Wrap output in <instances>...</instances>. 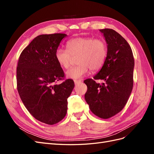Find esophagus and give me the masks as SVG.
<instances>
[{"instance_id": "obj_1", "label": "esophagus", "mask_w": 154, "mask_h": 154, "mask_svg": "<svg viewBox=\"0 0 154 154\" xmlns=\"http://www.w3.org/2000/svg\"><path fill=\"white\" fill-rule=\"evenodd\" d=\"M74 83H75V85H77V84H78V83L82 82L81 80H74Z\"/></svg>"}]
</instances>
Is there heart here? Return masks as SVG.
<instances>
[{"mask_svg":"<svg viewBox=\"0 0 154 154\" xmlns=\"http://www.w3.org/2000/svg\"><path fill=\"white\" fill-rule=\"evenodd\" d=\"M66 49H58L55 51V59L59 66L67 69L71 66L72 58L78 57L76 67H71L66 72L68 78L80 79L89 71H99L105 62L107 48L105 42L92 37H78L69 40L66 44Z\"/></svg>","mask_w":154,"mask_h":154,"instance_id":"heart-1","label":"heart"}]
</instances>
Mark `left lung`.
<instances>
[{
  "label": "left lung",
  "mask_w": 154,
  "mask_h": 154,
  "mask_svg": "<svg viewBox=\"0 0 154 154\" xmlns=\"http://www.w3.org/2000/svg\"><path fill=\"white\" fill-rule=\"evenodd\" d=\"M107 44L105 62L94 79L84 82L87 86L85 99L93 114L108 119L124 108L133 88L134 59L130 45L112 29L100 30ZM104 82L100 85L96 80Z\"/></svg>",
  "instance_id": "8db88e82"
}]
</instances>
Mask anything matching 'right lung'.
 Returning a JSON list of instances; mask_svg holds the SVG:
<instances>
[{
	"label": "right lung",
	"instance_id": "add662e5",
	"mask_svg": "<svg viewBox=\"0 0 154 154\" xmlns=\"http://www.w3.org/2000/svg\"><path fill=\"white\" fill-rule=\"evenodd\" d=\"M66 34L41 35L22 51L17 67V90L29 112L39 122L54 125L67 114V98L74 87L55 59V51Z\"/></svg>",
	"mask_w": 154,
	"mask_h": 154
}]
</instances>
